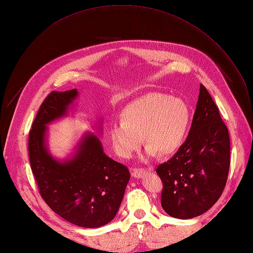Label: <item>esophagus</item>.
I'll return each mask as SVG.
<instances>
[{
	"mask_svg": "<svg viewBox=\"0 0 253 253\" xmlns=\"http://www.w3.org/2000/svg\"><path fill=\"white\" fill-rule=\"evenodd\" d=\"M149 169L152 170V167H150ZM144 173H145V170H144L143 168H135V169L132 170V172H131L132 176L135 177V178H139V177L142 176Z\"/></svg>",
	"mask_w": 253,
	"mask_h": 253,
	"instance_id": "obj_1",
	"label": "esophagus"
}]
</instances>
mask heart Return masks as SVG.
Returning <instances> with one entry per match:
<instances>
[{"label": "heart", "instance_id": "heart-1", "mask_svg": "<svg viewBox=\"0 0 253 253\" xmlns=\"http://www.w3.org/2000/svg\"><path fill=\"white\" fill-rule=\"evenodd\" d=\"M121 123H112L109 135L115 152L128 159L142 143H148L142 160L169 155L181 144L190 123L188 104L160 92L148 93L129 103L121 114Z\"/></svg>", "mask_w": 253, "mask_h": 253}]
</instances>
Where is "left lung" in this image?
Here are the masks:
<instances>
[{
	"label": "left lung",
	"instance_id": "obj_1",
	"mask_svg": "<svg viewBox=\"0 0 253 253\" xmlns=\"http://www.w3.org/2000/svg\"><path fill=\"white\" fill-rule=\"evenodd\" d=\"M231 142L217 105L201 84L185 141L156 172L163 183L161 205L170 216L203 214L221 196L230 169Z\"/></svg>",
	"mask_w": 253,
	"mask_h": 253
}]
</instances>
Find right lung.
Wrapping results in <instances>:
<instances>
[{
  "label": "right lung",
  "instance_id": "obj_1",
  "mask_svg": "<svg viewBox=\"0 0 253 253\" xmlns=\"http://www.w3.org/2000/svg\"><path fill=\"white\" fill-rule=\"evenodd\" d=\"M77 95V89L52 91L44 99L30 131V163L40 195L55 213L79 227L99 228L117 214L128 168L106 156L94 134H87L75 157L63 163L45 147L46 125L64 116Z\"/></svg>",
  "mask_w": 253,
  "mask_h": 253
}]
</instances>
